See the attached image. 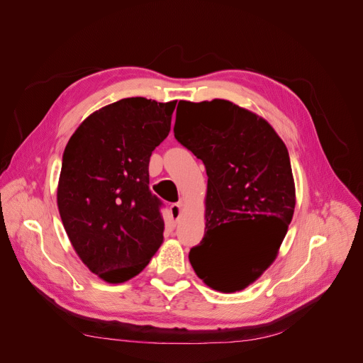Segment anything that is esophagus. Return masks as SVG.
<instances>
[{
    "label": "esophagus",
    "instance_id": "1",
    "mask_svg": "<svg viewBox=\"0 0 363 363\" xmlns=\"http://www.w3.org/2000/svg\"><path fill=\"white\" fill-rule=\"evenodd\" d=\"M169 213H170V222L175 225L178 222L179 216H181V203L172 204L170 208H169Z\"/></svg>",
    "mask_w": 363,
    "mask_h": 363
}]
</instances>
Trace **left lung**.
I'll return each instance as SVG.
<instances>
[{"label": "left lung", "mask_w": 363, "mask_h": 363, "mask_svg": "<svg viewBox=\"0 0 363 363\" xmlns=\"http://www.w3.org/2000/svg\"><path fill=\"white\" fill-rule=\"evenodd\" d=\"M174 132L207 174L206 231L189 263L213 290H244L275 260L293 219L289 150L264 119L219 99L179 101Z\"/></svg>", "instance_id": "1"}]
</instances>
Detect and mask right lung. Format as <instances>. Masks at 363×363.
I'll return each instance as SVG.
<instances>
[{
  "label": "right lung",
  "instance_id": "obj_1",
  "mask_svg": "<svg viewBox=\"0 0 363 363\" xmlns=\"http://www.w3.org/2000/svg\"><path fill=\"white\" fill-rule=\"evenodd\" d=\"M175 106L119 100L88 116L65 148L60 218L74 252L107 282L138 275L163 242V203L150 191L148 163Z\"/></svg>",
  "mask_w": 363,
  "mask_h": 363
}]
</instances>
